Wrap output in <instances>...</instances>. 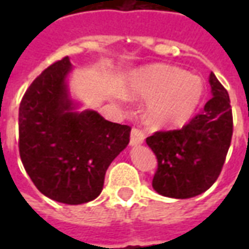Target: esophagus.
I'll return each mask as SVG.
<instances>
[{"label": "esophagus", "mask_w": 249, "mask_h": 249, "mask_svg": "<svg viewBox=\"0 0 249 249\" xmlns=\"http://www.w3.org/2000/svg\"><path fill=\"white\" fill-rule=\"evenodd\" d=\"M145 140V135L144 132L139 128H133L132 133H130V145H140Z\"/></svg>", "instance_id": "esophagus-1"}]
</instances>
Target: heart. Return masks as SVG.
<instances>
[{"label":"heart","mask_w":249,"mask_h":249,"mask_svg":"<svg viewBox=\"0 0 249 249\" xmlns=\"http://www.w3.org/2000/svg\"><path fill=\"white\" fill-rule=\"evenodd\" d=\"M132 96L151 100L149 120L155 125L185 123L203 97V82L198 77L171 66H151L135 71L128 81Z\"/></svg>","instance_id":"b5f03b06"}]
</instances>
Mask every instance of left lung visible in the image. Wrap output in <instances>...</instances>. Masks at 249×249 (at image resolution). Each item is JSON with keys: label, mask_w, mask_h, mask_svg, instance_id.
Returning a JSON list of instances; mask_svg holds the SVG:
<instances>
[{"label": "left lung", "mask_w": 249, "mask_h": 249, "mask_svg": "<svg viewBox=\"0 0 249 249\" xmlns=\"http://www.w3.org/2000/svg\"><path fill=\"white\" fill-rule=\"evenodd\" d=\"M209 84L213 97L187 125L146 137L157 159L152 185L162 196L195 197L212 187L223 169L233 133L232 108L213 73Z\"/></svg>", "instance_id": "obj_1"}]
</instances>
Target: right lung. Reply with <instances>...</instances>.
Returning a JSON list of instances; mask_svg holds the SVG:
<instances>
[{
	"mask_svg": "<svg viewBox=\"0 0 249 249\" xmlns=\"http://www.w3.org/2000/svg\"><path fill=\"white\" fill-rule=\"evenodd\" d=\"M71 69L69 57H64L26 89L19 104L18 149L42 195L77 205L101 193L107 169L129 142L130 126L94 110H73L65 82Z\"/></svg>",
	"mask_w": 249,
	"mask_h": 249,
	"instance_id": "add662e5",
	"label": "right lung"
}]
</instances>
